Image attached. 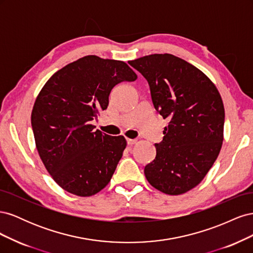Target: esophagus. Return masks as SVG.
Instances as JSON below:
<instances>
[{
    "label": "esophagus",
    "mask_w": 253,
    "mask_h": 253,
    "mask_svg": "<svg viewBox=\"0 0 253 253\" xmlns=\"http://www.w3.org/2000/svg\"><path fill=\"white\" fill-rule=\"evenodd\" d=\"M126 142L128 145H133L135 143H137V139H129V138H126Z\"/></svg>",
    "instance_id": "34e87169"
}]
</instances>
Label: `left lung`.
<instances>
[{"instance_id":"obj_1","label":"left lung","mask_w":253,"mask_h":253,"mask_svg":"<svg viewBox=\"0 0 253 253\" xmlns=\"http://www.w3.org/2000/svg\"><path fill=\"white\" fill-rule=\"evenodd\" d=\"M128 64L148 81L152 102L169 119L156 157L144 167L151 185L179 195L200 183L223 143L225 110L216 86L194 65L170 53L144 56Z\"/></svg>"}]
</instances>
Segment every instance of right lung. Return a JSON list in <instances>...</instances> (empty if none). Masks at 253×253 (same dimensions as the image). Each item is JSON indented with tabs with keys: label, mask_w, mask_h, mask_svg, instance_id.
I'll use <instances>...</instances> for the list:
<instances>
[{
	"label": "right lung",
	"mask_w": 253,
	"mask_h": 253,
	"mask_svg": "<svg viewBox=\"0 0 253 253\" xmlns=\"http://www.w3.org/2000/svg\"><path fill=\"white\" fill-rule=\"evenodd\" d=\"M137 79L124 61L85 56L53 74L32 113L37 150L58 185L91 196L110 182L126 149L124 136H110L90 125L109 105L116 84Z\"/></svg>",
	"instance_id": "1"
}]
</instances>
